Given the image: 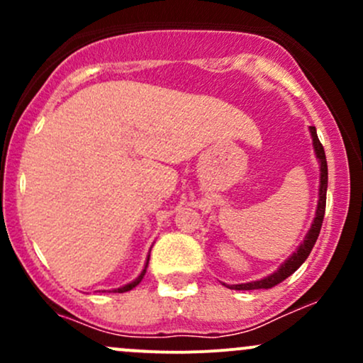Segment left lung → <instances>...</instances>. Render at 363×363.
I'll list each match as a JSON object with an SVG mask.
<instances>
[{"mask_svg": "<svg viewBox=\"0 0 363 363\" xmlns=\"http://www.w3.org/2000/svg\"><path fill=\"white\" fill-rule=\"evenodd\" d=\"M311 136H312V145H314L315 157L319 160V169H320V179H319V201H318V210H315V218L311 225V230L307 232L303 242L298 245V249L286 259L277 272L269 274V277L262 278V280L257 281H249V283H240V285H227L228 289L232 290H259V289H273L274 285L281 283L283 280L294 274L298 268L302 266V262L309 257V254L314 247L315 240H318L320 225H323L324 220V210H326V189H328V162H326V153H324L323 145L318 138V133H315V128L311 126Z\"/></svg>", "mask_w": 363, "mask_h": 363, "instance_id": "obj_1", "label": "left lung"}]
</instances>
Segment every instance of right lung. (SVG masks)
<instances>
[{"instance_id": "add662e5", "label": "right lung", "mask_w": 363, "mask_h": 363, "mask_svg": "<svg viewBox=\"0 0 363 363\" xmlns=\"http://www.w3.org/2000/svg\"><path fill=\"white\" fill-rule=\"evenodd\" d=\"M148 259H150V256H148ZM148 259H147V264H145V268H143V272L140 273V277L136 278L135 281H131V283H128V285H124V286H121V289H116L114 291H118V294H123V291H129V290H133L135 289L136 285H138V283L143 280V277H145V273H147V266H148Z\"/></svg>"}]
</instances>
